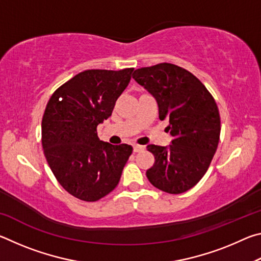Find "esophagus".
<instances>
[{
  "instance_id": "1",
  "label": "esophagus",
  "mask_w": 261,
  "mask_h": 261,
  "mask_svg": "<svg viewBox=\"0 0 261 261\" xmlns=\"http://www.w3.org/2000/svg\"><path fill=\"white\" fill-rule=\"evenodd\" d=\"M141 149H144V146H141V145H137V144L134 145V152L135 153L141 151Z\"/></svg>"
}]
</instances>
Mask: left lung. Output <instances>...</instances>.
<instances>
[{
    "label": "left lung",
    "instance_id": "left-lung-1",
    "mask_svg": "<svg viewBox=\"0 0 261 261\" xmlns=\"http://www.w3.org/2000/svg\"><path fill=\"white\" fill-rule=\"evenodd\" d=\"M132 78L155 98L159 118L168 121L173 137L168 146H147L155 158L147 178L167 193L188 191L206 174L218 148V106L199 79L175 64L137 69Z\"/></svg>",
    "mask_w": 261,
    "mask_h": 261
}]
</instances>
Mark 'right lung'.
<instances>
[{
    "label": "right lung",
    "mask_w": 261,
    "mask_h": 261,
    "mask_svg": "<svg viewBox=\"0 0 261 261\" xmlns=\"http://www.w3.org/2000/svg\"><path fill=\"white\" fill-rule=\"evenodd\" d=\"M134 68L85 70L54 92L42 117V147L53 174L73 197L96 201L117 187L132 153L100 140L96 126L112 115Z\"/></svg>",
    "instance_id": "add662e5"
}]
</instances>
